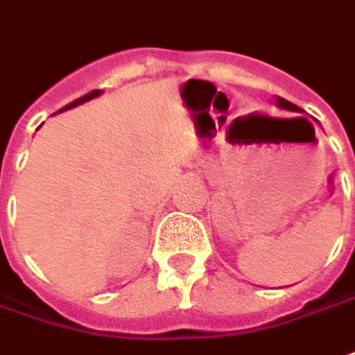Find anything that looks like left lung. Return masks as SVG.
I'll list each match as a JSON object with an SVG mask.
<instances>
[{
	"instance_id": "8db88e82",
	"label": "left lung",
	"mask_w": 355,
	"mask_h": 355,
	"mask_svg": "<svg viewBox=\"0 0 355 355\" xmlns=\"http://www.w3.org/2000/svg\"><path fill=\"white\" fill-rule=\"evenodd\" d=\"M277 105H279V107H283V110H288V112H300L299 105L291 104V102L285 100V98H277Z\"/></svg>"
}]
</instances>
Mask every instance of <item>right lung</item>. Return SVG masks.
Listing matches in <instances>:
<instances>
[{
  "instance_id": "add662e5",
  "label": "right lung",
  "mask_w": 355,
  "mask_h": 355,
  "mask_svg": "<svg viewBox=\"0 0 355 355\" xmlns=\"http://www.w3.org/2000/svg\"><path fill=\"white\" fill-rule=\"evenodd\" d=\"M100 94H102V90H92L90 94H86V96H82V98H78V100H74V102H70L68 105H64V107H62L60 112H67V110H70V107H76V105L84 104V102H90L92 98H98Z\"/></svg>"
}]
</instances>
